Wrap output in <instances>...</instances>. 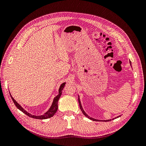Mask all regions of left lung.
<instances>
[{"label":"left lung","instance_id":"left-lung-1","mask_svg":"<svg viewBox=\"0 0 146 146\" xmlns=\"http://www.w3.org/2000/svg\"><path fill=\"white\" fill-rule=\"evenodd\" d=\"M129 63H130V64H131V61H129ZM78 101H79V106H80V110H81L82 112L83 113L84 115L85 116H86L88 118H89V119H91V120H94V121H103V122H109V121H110V120H111V119H109V120H97V119H94V118H92V117H90V116H89L87 115V114L85 112V111L83 110V108H82V105H81V103H80V101L79 97H78ZM120 116H117V117H115V118H113V119H116V118H117V117H120Z\"/></svg>","mask_w":146,"mask_h":146}]
</instances>
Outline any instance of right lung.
Returning a JSON list of instances; mask_svg holds the SVG:
<instances>
[{
  "label": "right lung",
  "mask_w": 146,
  "mask_h": 146,
  "mask_svg": "<svg viewBox=\"0 0 146 146\" xmlns=\"http://www.w3.org/2000/svg\"><path fill=\"white\" fill-rule=\"evenodd\" d=\"M65 85H66V83H63L61 85V86L59 88L58 95L57 96L54 98L53 103L52 104V106H50L49 109L45 114H44V115H41V116H35V115H31V114H30L29 113H28L27 111L25 110L23 108V107L17 102V101L13 98V97L11 96V94H10V96H11L12 101H13L14 104L15 105V106L17 107V108L20 110H21L22 112H23L24 113L26 114V115H27L28 116H29L30 117L34 118V119H48V118L52 117L55 115V113L56 112V111H57V110H58V100H59L60 97H61V95L62 94V91L63 90V88H64Z\"/></svg>",
  "instance_id": "right-lung-1"
}]
</instances>
